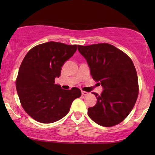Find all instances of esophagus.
<instances>
[{"label":"esophagus","instance_id":"obj_1","mask_svg":"<svg viewBox=\"0 0 155 155\" xmlns=\"http://www.w3.org/2000/svg\"><path fill=\"white\" fill-rule=\"evenodd\" d=\"M82 94L83 95H84V96H85V95H87L88 94V93H87V92H86V91H82Z\"/></svg>","mask_w":155,"mask_h":155}]
</instances>
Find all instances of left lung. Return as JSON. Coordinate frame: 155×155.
Listing matches in <instances>:
<instances>
[{
    "mask_svg": "<svg viewBox=\"0 0 155 155\" xmlns=\"http://www.w3.org/2000/svg\"><path fill=\"white\" fill-rule=\"evenodd\" d=\"M87 61L93 79L104 88L97 103L88 108V115L101 126L108 127L120 123L133 110L139 94L135 67L130 58L108 43L78 45Z\"/></svg>",
    "mask_w": 155,
    "mask_h": 155,
    "instance_id": "8db88e82",
    "label": "left lung"
}]
</instances>
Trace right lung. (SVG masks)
<instances>
[{
	"label": "right lung",
	"instance_id": "add662e5",
	"mask_svg": "<svg viewBox=\"0 0 155 155\" xmlns=\"http://www.w3.org/2000/svg\"><path fill=\"white\" fill-rule=\"evenodd\" d=\"M77 49L76 45L51 41L35 46L23 59L16 88L22 108L35 120L48 124L61 119L81 96L79 88L64 90L54 83L62 66Z\"/></svg>",
	"mask_w": 155,
	"mask_h": 155
}]
</instances>
